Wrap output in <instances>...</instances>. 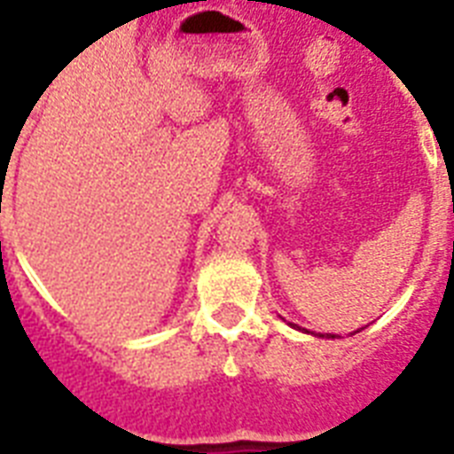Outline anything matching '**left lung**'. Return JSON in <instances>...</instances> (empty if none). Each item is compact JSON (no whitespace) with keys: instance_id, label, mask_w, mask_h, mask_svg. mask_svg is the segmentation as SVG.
<instances>
[{"instance_id":"8db88e82","label":"left lung","mask_w":454,"mask_h":454,"mask_svg":"<svg viewBox=\"0 0 454 454\" xmlns=\"http://www.w3.org/2000/svg\"><path fill=\"white\" fill-rule=\"evenodd\" d=\"M291 326H294V329H298V331H305V329H301V326H296V324H291ZM361 329H364V326H361ZM305 333H310V331H305ZM355 333H359V331H355ZM329 335V333H326ZM319 338H324V335H319ZM329 338H335V335H329Z\"/></svg>"}]
</instances>
